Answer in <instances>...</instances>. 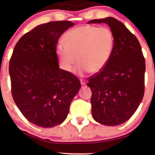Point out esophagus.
Here are the masks:
<instances>
[{
  "label": "esophagus",
  "instance_id": "esophagus-1",
  "mask_svg": "<svg viewBox=\"0 0 155 155\" xmlns=\"http://www.w3.org/2000/svg\"><path fill=\"white\" fill-rule=\"evenodd\" d=\"M80 83H81L82 85H85V84H86V80H80Z\"/></svg>",
  "mask_w": 155,
  "mask_h": 155
}]
</instances>
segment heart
<instances>
[{"label":"heart","mask_w":155,"mask_h":155,"mask_svg":"<svg viewBox=\"0 0 155 155\" xmlns=\"http://www.w3.org/2000/svg\"><path fill=\"white\" fill-rule=\"evenodd\" d=\"M65 40L56 46L60 67L69 73L78 60L73 71L81 77L102 71L113 54L114 36L108 27L82 25L67 31Z\"/></svg>","instance_id":"1"}]
</instances>
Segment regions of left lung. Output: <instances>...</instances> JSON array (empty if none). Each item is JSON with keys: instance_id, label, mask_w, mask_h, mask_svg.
Returning <instances> with one entry per match:
<instances>
[{"instance_id": "1", "label": "left lung", "mask_w": 155, "mask_h": 155, "mask_svg": "<svg viewBox=\"0 0 155 155\" xmlns=\"http://www.w3.org/2000/svg\"><path fill=\"white\" fill-rule=\"evenodd\" d=\"M88 23H106L114 36L109 63L88 80L92 116L101 124L118 126L134 114L143 98L145 58L138 40L121 22L109 17Z\"/></svg>"}]
</instances>
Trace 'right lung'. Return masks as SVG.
<instances>
[{
	"mask_svg": "<svg viewBox=\"0 0 155 155\" xmlns=\"http://www.w3.org/2000/svg\"><path fill=\"white\" fill-rule=\"evenodd\" d=\"M70 21H54L36 27L20 38L10 60L15 103L31 124L42 128L61 124L81 86L78 78L59 68L56 46Z\"/></svg>",
	"mask_w": 155,
	"mask_h": 155,
	"instance_id": "add662e5",
	"label": "right lung"
}]
</instances>
